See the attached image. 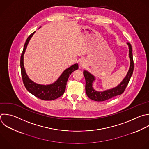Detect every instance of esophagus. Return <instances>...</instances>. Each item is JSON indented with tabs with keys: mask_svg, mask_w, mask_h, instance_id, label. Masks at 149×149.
<instances>
[{
	"mask_svg": "<svg viewBox=\"0 0 149 149\" xmlns=\"http://www.w3.org/2000/svg\"><path fill=\"white\" fill-rule=\"evenodd\" d=\"M79 65H80V66L81 68H84L85 67V66H86V62H85L84 60H81V61L80 62Z\"/></svg>",
	"mask_w": 149,
	"mask_h": 149,
	"instance_id": "1",
	"label": "esophagus"
}]
</instances>
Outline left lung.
<instances>
[{"label": "left lung", "mask_w": 149, "mask_h": 149, "mask_svg": "<svg viewBox=\"0 0 149 149\" xmlns=\"http://www.w3.org/2000/svg\"><path fill=\"white\" fill-rule=\"evenodd\" d=\"M127 44L129 47L130 66L126 76L116 87L103 91H97L93 87V83L95 80V76L87 70L83 71V74L86 79V93L87 95L91 100L95 101H104L112 98L113 97L120 95L124 92L133 74L134 67L132 46L130 43L127 42Z\"/></svg>", "instance_id": "1"}]
</instances>
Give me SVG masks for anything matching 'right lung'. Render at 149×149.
<instances>
[{"instance_id": "right-lung-1", "label": "right lung", "mask_w": 149, "mask_h": 149, "mask_svg": "<svg viewBox=\"0 0 149 149\" xmlns=\"http://www.w3.org/2000/svg\"><path fill=\"white\" fill-rule=\"evenodd\" d=\"M40 28H41V27ZM35 33L36 31L33 33L27 38L21 55L20 67L23 81L26 89L36 97L46 101L54 100L63 94L66 89L68 78L73 72L78 69V64H74L65 70L57 80L52 84L43 85L36 83L32 81L27 74L24 68V54L30 39Z\"/></svg>"}]
</instances>
